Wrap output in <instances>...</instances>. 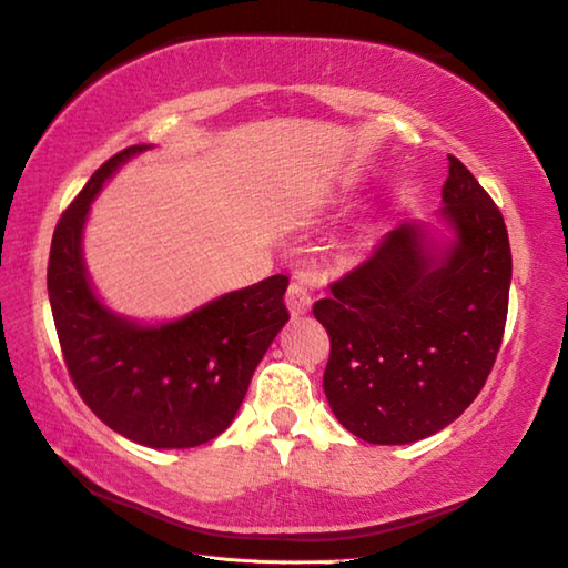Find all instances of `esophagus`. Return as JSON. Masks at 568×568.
<instances>
[{"label":"esophagus","instance_id":"esophagus-1","mask_svg":"<svg viewBox=\"0 0 568 568\" xmlns=\"http://www.w3.org/2000/svg\"><path fill=\"white\" fill-rule=\"evenodd\" d=\"M311 304H314V298H311V292L306 288L304 282H292L288 284V292H286V306H288V314L294 318L304 316L311 311Z\"/></svg>","mask_w":568,"mask_h":568}]
</instances>
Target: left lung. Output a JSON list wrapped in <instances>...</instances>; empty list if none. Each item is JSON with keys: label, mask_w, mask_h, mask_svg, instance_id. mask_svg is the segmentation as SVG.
Masks as SVG:
<instances>
[{"label": "left lung", "mask_w": 568, "mask_h": 568, "mask_svg": "<svg viewBox=\"0 0 568 568\" xmlns=\"http://www.w3.org/2000/svg\"><path fill=\"white\" fill-rule=\"evenodd\" d=\"M442 201L448 236L402 223L314 304L331 338L323 389L367 444H414L456 422L500 351L513 280L503 213L456 156Z\"/></svg>", "instance_id": "left-lung-1"}]
</instances>
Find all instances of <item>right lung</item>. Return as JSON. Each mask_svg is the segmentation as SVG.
I'll use <instances>...</instances> for the list:
<instances>
[{"instance_id": "obj_1", "label": "right lung", "mask_w": 568, "mask_h": 568, "mask_svg": "<svg viewBox=\"0 0 568 568\" xmlns=\"http://www.w3.org/2000/svg\"><path fill=\"white\" fill-rule=\"evenodd\" d=\"M146 149L134 144L105 161L58 220L49 298L68 373L98 419L149 448H193L233 424L288 321V280L267 276L164 323H139L102 304L83 260L88 213L112 173Z\"/></svg>"}]
</instances>
